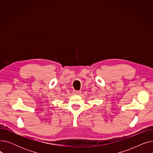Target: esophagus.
<instances>
[{
    "instance_id": "34e87169",
    "label": "esophagus",
    "mask_w": 153,
    "mask_h": 153,
    "mask_svg": "<svg viewBox=\"0 0 153 153\" xmlns=\"http://www.w3.org/2000/svg\"><path fill=\"white\" fill-rule=\"evenodd\" d=\"M81 91H74V92H73L74 94H75V95H79L80 94H81Z\"/></svg>"
}]
</instances>
